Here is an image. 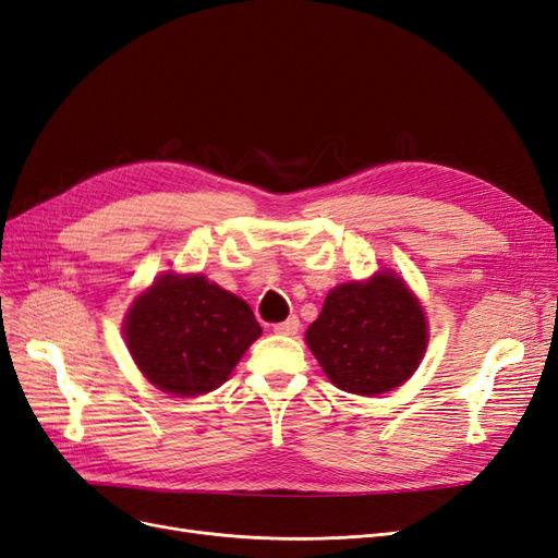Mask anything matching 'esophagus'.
Masks as SVG:
<instances>
[{"label": "esophagus", "mask_w": 558, "mask_h": 558, "mask_svg": "<svg viewBox=\"0 0 558 558\" xmlns=\"http://www.w3.org/2000/svg\"><path fill=\"white\" fill-rule=\"evenodd\" d=\"M298 330H300V318L298 316L286 318L283 324L275 326V332H279V335H298Z\"/></svg>", "instance_id": "esophagus-1"}]
</instances>
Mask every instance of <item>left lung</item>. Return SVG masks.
<instances>
[{"label":"left lung","instance_id":"obj_1","mask_svg":"<svg viewBox=\"0 0 558 558\" xmlns=\"http://www.w3.org/2000/svg\"><path fill=\"white\" fill-rule=\"evenodd\" d=\"M305 340L337 388L373 398L414 375L428 324L410 286L384 269L367 281L335 286Z\"/></svg>","mask_w":558,"mask_h":558}]
</instances>
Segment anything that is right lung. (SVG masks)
Instances as JSON below:
<instances>
[{
	"instance_id": "right-lung-1",
	"label": "right lung",
	"mask_w": 558,
	"mask_h": 558,
	"mask_svg": "<svg viewBox=\"0 0 558 558\" xmlns=\"http://www.w3.org/2000/svg\"><path fill=\"white\" fill-rule=\"evenodd\" d=\"M260 332L246 302L205 275L158 277L123 320L130 356L144 377L179 398L221 386Z\"/></svg>"
}]
</instances>
